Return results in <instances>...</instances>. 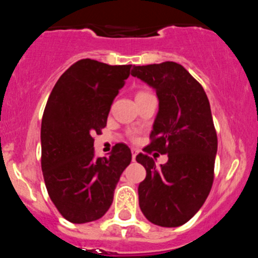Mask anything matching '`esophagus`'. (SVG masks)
Wrapping results in <instances>:
<instances>
[{
  "instance_id": "obj_1",
  "label": "esophagus",
  "mask_w": 258,
  "mask_h": 258,
  "mask_svg": "<svg viewBox=\"0 0 258 258\" xmlns=\"http://www.w3.org/2000/svg\"><path fill=\"white\" fill-rule=\"evenodd\" d=\"M136 156H137V150H132V159H133V161H136Z\"/></svg>"
}]
</instances>
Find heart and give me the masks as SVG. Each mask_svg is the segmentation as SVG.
<instances>
[{
	"label": "heart",
	"mask_w": 258,
	"mask_h": 258,
	"mask_svg": "<svg viewBox=\"0 0 258 258\" xmlns=\"http://www.w3.org/2000/svg\"><path fill=\"white\" fill-rule=\"evenodd\" d=\"M142 93H145V92H142Z\"/></svg>",
	"instance_id": "1"
}]
</instances>
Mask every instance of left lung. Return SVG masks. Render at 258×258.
<instances>
[{"label":"left lung","instance_id":"1","mask_svg":"<svg viewBox=\"0 0 258 258\" xmlns=\"http://www.w3.org/2000/svg\"><path fill=\"white\" fill-rule=\"evenodd\" d=\"M132 76L154 88L159 98L151 143L136 157L146 169L138 186L140 208L157 226H181L202 208L213 184L217 134L208 97L174 61L134 66ZM151 151L166 153L168 161L156 167Z\"/></svg>","mask_w":258,"mask_h":258}]
</instances>
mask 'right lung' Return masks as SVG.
Listing matches in <instances>:
<instances>
[{
  "label": "right lung",
  "mask_w": 258,
  "mask_h": 258,
  "mask_svg": "<svg viewBox=\"0 0 258 258\" xmlns=\"http://www.w3.org/2000/svg\"><path fill=\"white\" fill-rule=\"evenodd\" d=\"M131 68L81 59L59 77L47 99L41 122V168L50 199L72 223L104 216L132 161L124 143L113 146L109 156L97 157L93 138L106 126Z\"/></svg>",
  "instance_id": "1"
}]
</instances>
